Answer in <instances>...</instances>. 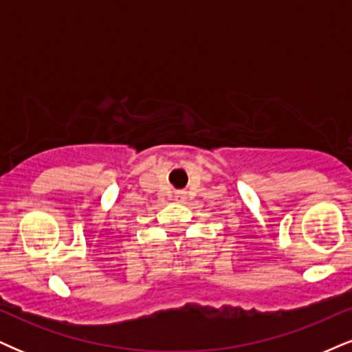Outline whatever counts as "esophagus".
Masks as SVG:
<instances>
[{
    "instance_id": "esophagus-1",
    "label": "esophagus",
    "mask_w": 352,
    "mask_h": 352,
    "mask_svg": "<svg viewBox=\"0 0 352 352\" xmlns=\"http://www.w3.org/2000/svg\"><path fill=\"white\" fill-rule=\"evenodd\" d=\"M185 198H187V193L184 192V190H177L175 193H173V200L179 201V203H184Z\"/></svg>"
}]
</instances>
